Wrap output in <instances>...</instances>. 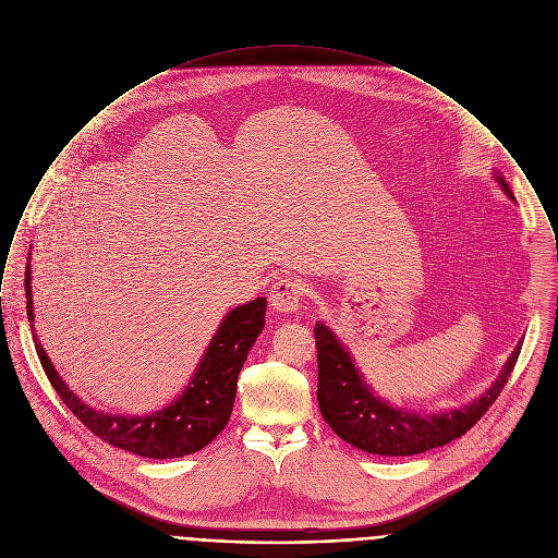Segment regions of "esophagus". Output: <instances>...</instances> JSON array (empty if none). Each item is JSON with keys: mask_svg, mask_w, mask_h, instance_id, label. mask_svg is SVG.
<instances>
[{"mask_svg": "<svg viewBox=\"0 0 558 558\" xmlns=\"http://www.w3.org/2000/svg\"><path fill=\"white\" fill-rule=\"evenodd\" d=\"M304 282L298 276H280L269 291V302L280 313H298L304 300Z\"/></svg>", "mask_w": 558, "mask_h": 558, "instance_id": "1", "label": "esophagus"}]
</instances>
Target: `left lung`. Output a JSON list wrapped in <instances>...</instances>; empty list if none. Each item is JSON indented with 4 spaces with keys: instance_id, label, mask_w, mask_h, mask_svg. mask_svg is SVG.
Segmentation results:
<instances>
[{
    "instance_id": "1",
    "label": "left lung",
    "mask_w": 558,
    "mask_h": 558,
    "mask_svg": "<svg viewBox=\"0 0 558 558\" xmlns=\"http://www.w3.org/2000/svg\"><path fill=\"white\" fill-rule=\"evenodd\" d=\"M496 179L502 185V190L511 196V190L505 183V179L498 174ZM315 342L319 366L317 401L326 423L344 442L371 454L388 457L418 454L448 445L461 438L465 432H470L502 392L522 349V344L515 347L498 381L481 399L452 412L425 416L395 410L381 399H377L364 386L344 347L324 324L315 326Z\"/></svg>"
}]
</instances>
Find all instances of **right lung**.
Masks as SVG:
<instances>
[{
	"label": "right lung",
	"instance_id": "1",
	"mask_svg": "<svg viewBox=\"0 0 558 558\" xmlns=\"http://www.w3.org/2000/svg\"><path fill=\"white\" fill-rule=\"evenodd\" d=\"M25 298L27 319L34 322L29 265L25 267ZM265 306L267 300L258 298L230 311L183 397L170 408L140 418L104 414L88 408L58 377L36 335L34 344L53 390L88 432L108 445L140 457L172 459L205 448L226 427L236 395L239 371L265 324Z\"/></svg>",
	"mask_w": 558,
	"mask_h": 558
}]
</instances>
